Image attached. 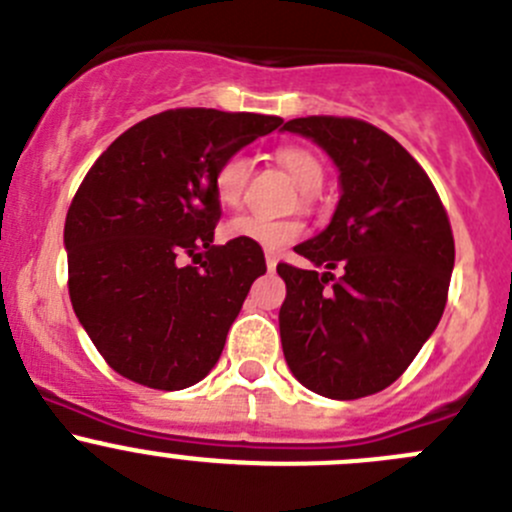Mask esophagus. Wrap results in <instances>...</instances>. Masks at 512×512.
<instances>
[{
    "label": "esophagus",
    "instance_id": "34e87169",
    "mask_svg": "<svg viewBox=\"0 0 512 512\" xmlns=\"http://www.w3.org/2000/svg\"><path fill=\"white\" fill-rule=\"evenodd\" d=\"M265 262H267V270H275L277 267V257H275V252H265Z\"/></svg>",
    "mask_w": 512,
    "mask_h": 512
}]
</instances>
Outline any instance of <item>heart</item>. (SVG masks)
<instances>
[{
	"label": "heart",
	"instance_id": "obj_1",
	"mask_svg": "<svg viewBox=\"0 0 512 512\" xmlns=\"http://www.w3.org/2000/svg\"><path fill=\"white\" fill-rule=\"evenodd\" d=\"M277 160L282 168L297 180L302 188V198L312 200V193H317L319 185L324 183V163L312 148L304 146H285L277 151ZM252 163L245 153H232L218 165L213 178L215 195L223 205H237L245 195L247 180H250ZM227 237L232 240H247L252 245H260L262 250H282L292 245L304 235V225L294 218L272 220L265 215H237L225 225Z\"/></svg>",
	"mask_w": 512,
	"mask_h": 512
}]
</instances>
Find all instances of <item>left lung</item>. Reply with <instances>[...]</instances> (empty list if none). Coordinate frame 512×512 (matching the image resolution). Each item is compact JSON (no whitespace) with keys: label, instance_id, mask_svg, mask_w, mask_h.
Here are the masks:
<instances>
[{"label":"left lung","instance_id":"left-lung-1","mask_svg":"<svg viewBox=\"0 0 512 512\" xmlns=\"http://www.w3.org/2000/svg\"><path fill=\"white\" fill-rule=\"evenodd\" d=\"M285 131L332 156L342 198L327 230L294 247L327 272L277 265L287 285L282 352L314 394L371 396L409 369L446 309L456 260L448 213L426 170L381 128L307 116L287 121Z\"/></svg>","mask_w":512,"mask_h":512}]
</instances>
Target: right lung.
<instances>
[{"instance_id": "1", "label": "right lung", "mask_w": 512, "mask_h": 512, "mask_svg": "<svg viewBox=\"0 0 512 512\" xmlns=\"http://www.w3.org/2000/svg\"><path fill=\"white\" fill-rule=\"evenodd\" d=\"M280 123L170 108L121 133L91 165L66 213L69 297L113 371L178 391L218 364L227 329L267 267L260 245H213L223 215L215 170Z\"/></svg>"}]
</instances>
